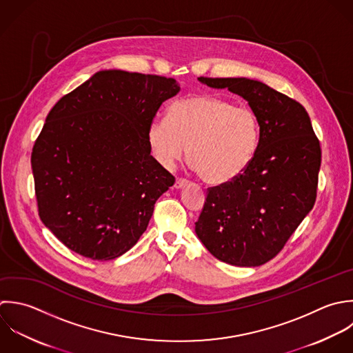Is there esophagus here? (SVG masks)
I'll return each instance as SVG.
<instances>
[{
  "label": "esophagus",
  "mask_w": 353,
  "mask_h": 353,
  "mask_svg": "<svg viewBox=\"0 0 353 353\" xmlns=\"http://www.w3.org/2000/svg\"><path fill=\"white\" fill-rule=\"evenodd\" d=\"M187 184H188V181H187V180H184V179H177V180H176V183H174V188L180 190V188H184Z\"/></svg>",
  "instance_id": "obj_1"
}]
</instances>
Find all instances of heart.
<instances>
[{"mask_svg": "<svg viewBox=\"0 0 353 353\" xmlns=\"http://www.w3.org/2000/svg\"><path fill=\"white\" fill-rule=\"evenodd\" d=\"M147 143L166 169L184 155L187 147V159L199 179L220 185L238 179L253 161L260 125L248 107L212 94H194L172 103L168 121L155 118L150 122Z\"/></svg>", "mask_w": 353, "mask_h": 353, "instance_id": "1", "label": "heart"}]
</instances>
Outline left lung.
I'll use <instances>...</instances> for the list:
<instances>
[{
  "mask_svg": "<svg viewBox=\"0 0 353 353\" xmlns=\"http://www.w3.org/2000/svg\"><path fill=\"white\" fill-rule=\"evenodd\" d=\"M248 100L260 125V143L234 181L208 188L195 232L220 261L259 267L272 260L312 210L322 150L308 112L289 96L249 78H208Z\"/></svg>",
  "mask_w": 353,
  "mask_h": 353,
  "instance_id": "obj_1",
  "label": "left lung"
}]
</instances>
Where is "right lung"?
I'll return each mask as SVG.
<instances>
[{
  "instance_id": "obj_1",
  "label": "right lung",
  "mask_w": 353,
  "mask_h": 353,
  "mask_svg": "<svg viewBox=\"0 0 353 353\" xmlns=\"http://www.w3.org/2000/svg\"><path fill=\"white\" fill-rule=\"evenodd\" d=\"M179 82L104 70L49 111L31 152L38 214L70 250L99 261L132 249L174 177L147 129Z\"/></svg>"
}]
</instances>
